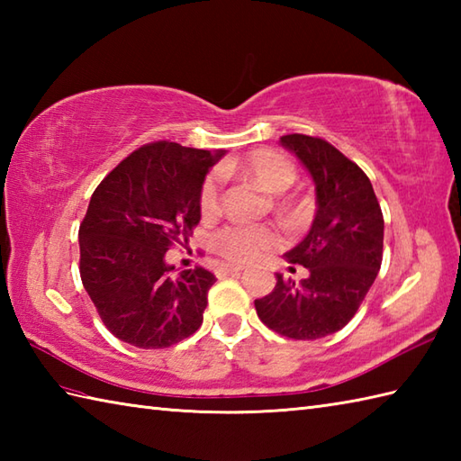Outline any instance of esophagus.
I'll return each mask as SVG.
<instances>
[{
    "instance_id": "1",
    "label": "esophagus",
    "mask_w": 461,
    "mask_h": 461,
    "mask_svg": "<svg viewBox=\"0 0 461 461\" xmlns=\"http://www.w3.org/2000/svg\"><path fill=\"white\" fill-rule=\"evenodd\" d=\"M241 267H236V266H221L218 269L220 276H236V273H240Z\"/></svg>"
}]
</instances>
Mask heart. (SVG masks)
<instances>
[{"label":"heart","instance_id":"1","mask_svg":"<svg viewBox=\"0 0 461 461\" xmlns=\"http://www.w3.org/2000/svg\"><path fill=\"white\" fill-rule=\"evenodd\" d=\"M221 174H240L243 178L258 184L261 190L277 194L287 190L295 182L297 170L285 154L277 150L261 149L253 150L241 158L225 162ZM220 176L208 174L200 188V210L203 215H212L220 208ZM277 243V233L271 228H246V225H228L218 236L215 246L221 256L231 263H249L258 259L263 251Z\"/></svg>","mask_w":461,"mask_h":461}]
</instances>
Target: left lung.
Returning a JSON list of instances; mask_svg holds the SVG:
<instances>
[{
    "mask_svg": "<svg viewBox=\"0 0 461 461\" xmlns=\"http://www.w3.org/2000/svg\"><path fill=\"white\" fill-rule=\"evenodd\" d=\"M281 144L315 182V220L305 240L285 253L309 276L295 283L276 273V289L256 299V311L283 337L317 340L345 327L365 301L382 263L384 218L368 176L330 142L285 134Z\"/></svg>",
    "mask_w": 461,
    "mask_h": 461,
    "instance_id": "left-lung-1",
    "label": "left lung"
}]
</instances>
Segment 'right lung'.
I'll return each instance as SVG.
<instances>
[{"label": "right lung", "mask_w": 461, "mask_h": 461, "mask_svg": "<svg viewBox=\"0 0 461 461\" xmlns=\"http://www.w3.org/2000/svg\"><path fill=\"white\" fill-rule=\"evenodd\" d=\"M225 152L158 140L96 185L79 228L81 281L104 327L139 348H166L200 329L215 276L164 256L200 223V188Z\"/></svg>", "instance_id": "obj_1"}]
</instances>
